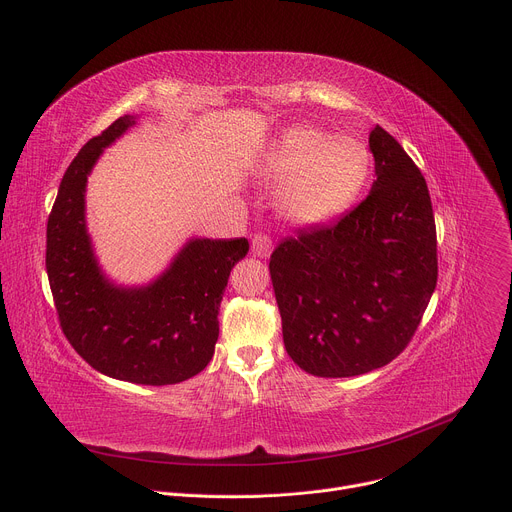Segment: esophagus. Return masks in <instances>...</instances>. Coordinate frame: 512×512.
Here are the masks:
<instances>
[{
    "mask_svg": "<svg viewBox=\"0 0 512 512\" xmlns=\"http://www.w3.org/2000/svg\"><path fill=\"white\" fill-rule=\"evenodd\" d=\"M271 249H273V243L267 235H255L253 241H251V251L253 255L257 257H269L271 255Z\"/></svg>",
    "mask_w": 512,
    "mask_h": 512,
    "instance_id": "34e87169",
    "label": "esophagus"
}]
</instances>
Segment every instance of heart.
Wrapping results in <instances>:
<instances>
[{
  "label": "heart",
  "mask_w": 512,
  "mask_h": 512,
  "mask_svg": "<svg viewBox=\"0 0 512 512\" xmlns=\"http://www.w3.org/2000/svg\"><path fill=\"white\" fill-rule=\"evenodd\" d=\"M259 172L279 186L277 206L285 218L316 227L354 206L371 176V154L352 135L294 125L271 143Z\"/></svg>",
  "instance_id": "obj_1"
}]
</instances>
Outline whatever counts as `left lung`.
Here are the masks:
<instances>
[{"label": "left lung", "instance_id": "left-lung-1", "mask_svg": "<svg viewBox=\"0 0 512 512\" xmlns=\"http://www.w3.org/2000/svg\"><path fill=\"white\" fill-rule=\"evenodd\" d=\"M369 145V196L336 225L281 241L269 261L285 350L314 377H356L397 358L437 283L425 178L383 127Z\"/></svg>", "mask_w": 512, "mask_h": 512}]
</instances>
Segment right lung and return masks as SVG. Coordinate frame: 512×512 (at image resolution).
<instances>
[{
  "label": "right lung",
  "instance_id": "1",
  "mask_svg": "<svg viewBox=\"0 0 512 512\" xmlns=\"http://www.w3.org/2000/svg\"><path fill=\"white\" fill-rule=\"evenodd\" d=\"M133 123V115L113 121L64 172L48 216L46 271L70 346L107 377L162 387L198 375L210 362L218 308L249 241L190 239L150 285L121 287L103 275L85 223L87 176Z\"/></svg>",
  "mask_w": 512,
  "mask_h": 512
}]
</instances>
